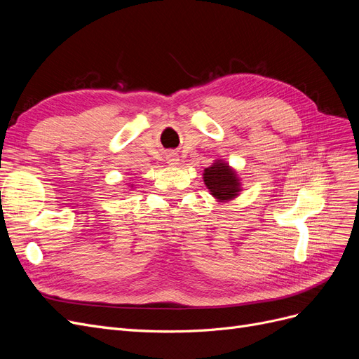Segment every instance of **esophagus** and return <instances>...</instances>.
Wrapping results in <instances>:
<instances>
[{"label": "esophagus", "mask_w": 359, "mask_h": 359, "mask_svg": "<svg viewBox=\"0 0 359 359\" xmlns=\"http://www.w3.org/2000/svg\"><path fill=\"white\" fill-rule=\"evenodd\" d=\"M166 160H168V165H169V166H177L178 163H180V157H178L175 153H169L168 157H166Z\"/></svg>", "instance_id": "1"}]
</instances>
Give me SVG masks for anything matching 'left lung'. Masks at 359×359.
Wrapping results in <instances>:
<instances>
[{
	"label": "left lung",
	"instance_id": "8db88e82",
	"mask_svg": "<svg viewBox=\"0 0 359 359\" xmlns=\"http://www.w3.org/2000/svg\"><path fill=\"white\" fill-rule=\"evenodd\" d=\"M203 182L215 202L233 201L243 191L240 175L223 158H217L210 168H205Z\"/></svg>",
	"mask_w": 359,
	"mask_h": 359
}]
</instances>
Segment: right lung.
<instances>
[{"mask_svg": "<svg viewBox=\"0 0 359 359\" xmlns=\"http://www.w3.org/2000/svg\"><path fill=\"white\" fill-rule=\"evenodd\" d=\"M132 189H135V184H130L128 186V190H132Z\"/></svg>", "mask_w": 359, "mask_h": 359, "instance_id": "1", "label": "right lung"}]
</instances>
